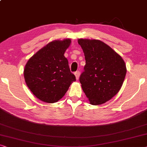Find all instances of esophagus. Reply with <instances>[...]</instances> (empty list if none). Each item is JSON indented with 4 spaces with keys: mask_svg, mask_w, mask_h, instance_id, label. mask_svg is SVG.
<instances>
[{
    "mask_svg": "<svg viewBox=\"0 0 147 147\" xmlns=\"http://www.w3.org/2000/svg\"><path fill=\"white\" fill-rule=\"evenodd\" d=\"M75 76H76V80H78V78H79V76H80V72L79 71H76L75 72Z\"/></svg>",
    "mask_w": 147,
    "mask_h": 147,
    "instance_id": "obj_1",
    "label": "esophagus"
}]
</instances>
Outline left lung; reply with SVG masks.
<instances>
[{"mask_svg": "<svg viewBox=\"0 0 147 147\" xmlns=\"http://www.w3.org/2000/svg\"><path fill=\"white\" fill-rule=\"evenodd\" d=\"M86 65L79 80L90 103L99 105L111 100L121 89L127 68L125 61L109 45L99 40H78Z\"/></svg>", "mask_w": 147, "mask_h": 147, "instance_id": "left-lung-1", "label": "left lung"}]
</instances>
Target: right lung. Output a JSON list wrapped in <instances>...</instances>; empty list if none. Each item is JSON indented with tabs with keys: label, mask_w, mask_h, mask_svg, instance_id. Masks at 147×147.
Here are the masks:
<instances>
[{
	"label": "right lung",
	"mask_w": 147,
	"mask_h": 147,
	"mask_svg": "<svg viewBox=\"0 0 147 147\" xmlns=\"http://www.w3.org/2000/svg\"><path fill=\"white\" fill-rule=\"evenodd\" d=\"M71 42L69 38L53 40L35 53L26 64L24 77L26 85L43 102H57L76 80L64 56Z\"/></svg>",
	"instance_id": "1"
}]
</instances>
